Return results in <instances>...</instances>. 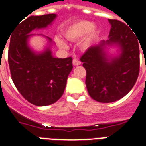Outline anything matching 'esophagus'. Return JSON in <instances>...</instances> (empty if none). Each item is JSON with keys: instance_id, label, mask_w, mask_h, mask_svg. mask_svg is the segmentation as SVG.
I'll list each match as a JSON object with an SVG mask.
<instances>
[{"instance_id": "1", "label": "esophagus", "mask_w": 146, "mask_h": 146, "mask_svg": "<svg viewBox=\"0 0 146 146\" xmlns=\"http://www.w3.org/2000/svg\"><path fill=\"white\" fill-rule=\"evenodd\" d=\"M72 63H73V65H81V62L78 60V59H77L76 58H74L73 61H72Z\"/></svg>"}]
</instances>
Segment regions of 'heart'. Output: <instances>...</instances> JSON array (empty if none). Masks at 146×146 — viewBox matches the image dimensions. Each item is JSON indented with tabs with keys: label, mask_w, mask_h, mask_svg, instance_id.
<instances>
[{
	"label": "heart",
	"mask_w": 146,
	"mask_h": 146,
	"mask_svg": "<svg viewBox=\"0 0 146 146\" xmlns=\"http://www.w3.org/2000/svg\"><path fill=\"white\" fill-rule=\"evenodd\" d=\"M64 35L65 38L70 41H77L84 36L81 46L83 48H87L91 46L95 38L96 29L90 22L81 21L67 28L64 32ZM55 42L60 48H68L66 42L60 37H56Z\"/></svg>",
	"instance_id": "b5f03b06"
}]
</instances>
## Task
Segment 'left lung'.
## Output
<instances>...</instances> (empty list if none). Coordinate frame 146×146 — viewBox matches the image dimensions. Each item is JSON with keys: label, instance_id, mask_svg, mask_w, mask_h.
Segmentation results:
<instances>
[{"label": "left lung", "instance_id": "left-lung-1", "mask_svg": "<svg viewBox=\"0 0 146 146\" xmlns=\"http://www.w3.org/2000/svg\"><path fill=\"white\" fill-rule=\"evenodd\" d=\"M111 29L107 41L88 48L80 58L86 70L85 84L89 95L101 103L121 99L131 91L139 74V42L129 27L117 20L109 19ZM121 46L119 56L109 60L106 44Z\"/></svg>", "mask_w": 146, "mask_h": 146}]
</instances>
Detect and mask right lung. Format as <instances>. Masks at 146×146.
<instances>
[{
    "instance_id": "add662e5",
    "label": "right lung",
    "mask_w": 146,
    "mask_h": 146,
    "mask_svg": "<svg viewBox=\"0 0 146 146\" xmlns=\"http://www.w3.org/2000/svg\"><path fill=\"white\" fill-rule=\"evenodd\" d=\"M55 17V13L30 16L16 24L9 36L8 63L12 80L21 95L36 106L56 102L62 96L73 68L72 57L54 58L49 48L36 54L27 45L32 30L45 28Z\"/></svg>"
}]
</instances>
